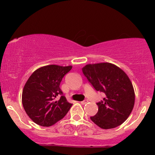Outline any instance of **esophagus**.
<instances>
[{
	"instance_id": "obj_1",
	"label": "esophagus",
	"mask_w": 155,
	"mask_h": 155,
	"mask_svg": "<svg viewBox=\"0 0 155 155\" xmlns=\"http://www.w3.org/2000/svg\"><path fill=\"white\" fill-rule=\"evenodd\" d=\"M87 102H88V101H87V100H84V101H81V104H82V105H85V104H87Z\"/></svg>"
}]
</instances>
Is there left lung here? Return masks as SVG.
<instances>
[{
    "mask_svg": "<svg viewBox=\"0 0 155 155\" xmlns=\"http://www.w3.org/2000/svg\"><path fill=\"white\" fill-rule=\"evenodd\" d=\"M82 72L96 91L104 92L98 111L90 119L103 129L114 128L128 118L135 103L130 80L122 69L108 63L89 64Z\"/></svg>",
    "mask_w": 155,
    "mask_h": 155,
    "instance_id": "left-lung-1",
    "label": "left lung"
}]
</instances>
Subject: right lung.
Wrapping results in <instances>:
<instances>
[{
    "instance_id": "right-lung-1",
    "label": "right lung",
    "mask_w": 155,
    "mask_h": 155,
    "mask_svg": "<svg viewBox=\"0 0 155 155\" xmlns=\"http://www.w3.org/2000/svg\"><path fill=\"white\" fill-rule=\"evenodd\" d=\"M72 66L49 65L32 74L22 91V102L25 111L35 123L49 127L63 118L71 107L60 84ZM61 96L59 100L56 97Z\"/></svg>"
}]
</instances>
